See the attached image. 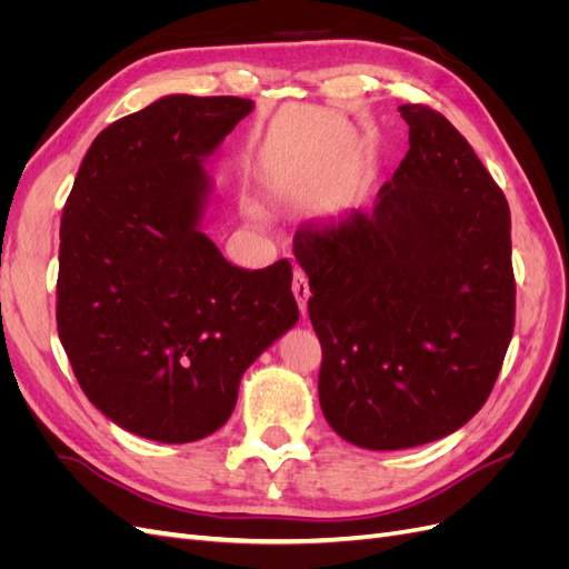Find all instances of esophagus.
<instances>
[{"instance_id": "34e87169", "label": "esophagus", "mask_w": 569, "mask_h": 569, "mask_svg": "<svg viewBox=\"0 0 569 569\" xmlns=\"http://www.w3.org/2000/svg\"><path fill=\"white\" fill-rule=\"evenodd\" d=\"M291 291H295V297L301 306V313L306 316V303H308V297H311V287H308V278L303 270H295V282H291Z\"/></svg>"}]
</instances>
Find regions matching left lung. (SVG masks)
<instances>
[{
    "label": "left lung",
    "mask_w": 569,
    "mask_h": 569,
    "mask_svg": "<svg viewBox=\"0 0 569 569\" xmlns=\"http://www.w3.org/2000/svg\"><path fill=\"white\" fill-rule=\"evenodd\" d=\"M399 111L410 149L372 211L295 234L322 347V416L370 451L412 449L468 422L515 327L503 192L441 113Z\"/></svg>",
    "instance_id": "1"
}]
</instances>
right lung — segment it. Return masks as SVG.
Listing matches in <instances>:
<instances>
[{
  "mask_svg": "<svg viewBox=\"0 0 569 569\" xmlns=\"http://www.w3.org/2000/svg\"><path fill=\"white\" fill-rule=\"evenodd\" d=\"M251 109L168 94L116 120L63 206L59 339L84 396L137 437L213 435L247 368L299 320L289 261L237 268L201 232L203 163Z\"/></svg>",
  "mask_w": 569,
  "mask_h": 569,
  "instance_id": "right-lung-1",
  "label": "right lung"
}]
</instances>
